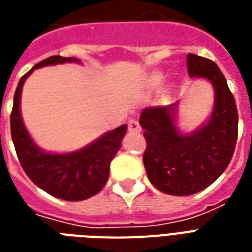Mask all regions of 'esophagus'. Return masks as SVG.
Wrapping results in <instances>:
<instances>
[{"label":"esophagus","mask_w":252,"mask_h":252,"mask_svg":"<svg viewBox=\"0 0 252 252\" xmlns=\"http://www.w3.org/2000/svg\"><path fill=\"white\" fill-rule=\"evenodd\" d=\"M128 130H130L131 132H139L140 130H142V127H140V125L138 121L131 120L130 122H128Z\"/></svg>","instance_id":"esophagus-1"}]
</instances>
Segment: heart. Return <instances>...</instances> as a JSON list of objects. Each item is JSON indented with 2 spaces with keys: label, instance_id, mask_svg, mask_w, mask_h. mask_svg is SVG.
Masks as SVG:
<instances>
[{
  "label": "heart",
  "instance_id": "b5f03b06",
  "mask_svg": "<svg viewBox=\"0 0 252 252\" xmlns=\"http://www.w3.org/2000/svg\"><path fill=\"white\" fill-rule=\"evenodd\" d=\"M165 79H167V75H165L164 72H161V71L153 72L151 75L148 76V79H147L148 88H150V89H158L160 85H163Z\"/></svg>",
  "mask_w": 252,
  "mask_h": 252
}]
</instances>
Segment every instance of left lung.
Wrapping results in <instances>:
<instances>
[{
	"mask_svg": "<svg viewBox=\"0 0 252 252\" xmlns=\"http://www.w3.org/2000/svg\"><path fill=\"white\" fill-rule=\"evenodd\" d=\"M189 76L208 80L214 91L208 120L192 131L179 126L180 101L144 109L139 124L147 148L143 163L148 180L160 192L189 196L208 188L233 158L238 136V112L225 76L214 62L189 54Z\"/></svg>",
	"mask_w": 252,
	"mask_h": 252,
	"instance_id": "8db88e82",
	"label": "left lung"
}]
</instances>
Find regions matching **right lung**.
<instances>
[{"label":"right lung","instance_id":"obj_1","mask_svg":"<svg viewBox=\"0 0 252 252\" xmlns=\"http://www.w3.org/2000/svg\"><path fill=\"white\" fill-rule=\"evenodd\" d=\"M65 63L81 64V60L51 56L35 64L19 80L10 116L11 139L23 171L36 187L62 200L83 201L97 194L106 184L110 161L121 148L127 125L104 132L89 144L71 153H51L39 147L27 131L21 114L23 84L38 68Z\"/></svg>","mask_w":252,"mask_h":252}]
</instances>
